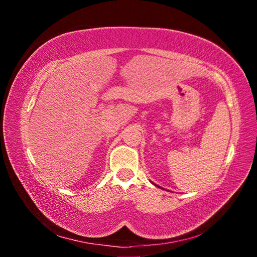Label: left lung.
I'll use <instances>...</instances> for the list:
<instances>
[{
	"label": "left lung",
	"instance_id": "8db88e82",
	"mask_svg": "<svg viewBox=\"0 0 257 257\" xmlns=\"http://www.w3.org/2000/svg\"><path fill=\"white\" fill-rule=\"evenodd\" d=\"M158 187H159V186H158Z\"/></svg>",
	"mask_w": 257,
	"mask_h": 257
}]
</instances>
